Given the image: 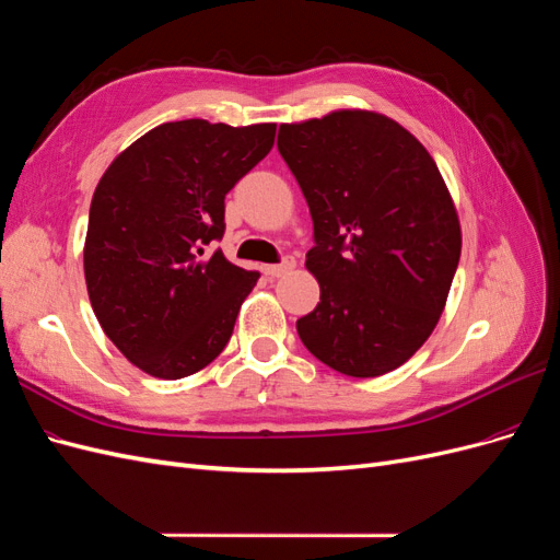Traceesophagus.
Listing matches in <instances>:
<instances>
[{
	"instance_id": "34e87169",
	"label": "esophagus",
	"mask_w": 560,
	"mask_h": 560,
	"mask_svg": "<svg viewBox=\"0 0 560 560\" xmlns=\"http://www.w3.org/2000/svg\"><path fill=\"white\" fill-rule=\"evenodd\" d=\"M296 266L294 257H284L280 264H270V266H264V273L268 278H280L284 273H290V270Z\"/></svg>"
}]
</instances>
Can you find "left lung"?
I'll use <instances>...</instances> for the list:
<instances>
[{
  "label": "left lung",
  "instance_id": "obj_1",
  "mask_svg": "<svg viewBox=\"0 0 560 560\" xmlns=\"http://www.w3.org/2000/svg\"><path fill=\"white\" fill-rule=\"evenodd\" d=\"M278 151L313 217L306 268L319 303L296 319L299 338L346 376H383L446 306L463 247L446 184L428 149L376 112L284 124Z\"/></svg>",
  "mask_w": 560,
  "mask_h": 560
}]
</instances>
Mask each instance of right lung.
Returning a JSON list of instances; mask_svg holds the SVG:
<instances>
[{"mask_svg":"<svg viewBox=\"0 0 560 560\" xmlns=\"http://www.w3.org/2000/svg\"><path fill=\"white\" fill-rule=\"evenodd\" d=\"M276 140V124H163L121 151L93 194L83 273L109 341L144 374L206 369L233 334L259 273L206 245L224 235V198Z\"/></svg>","mask_w":560,"mask_h":560,"instance_id":"1","label":"right lung"}]
</instances>
